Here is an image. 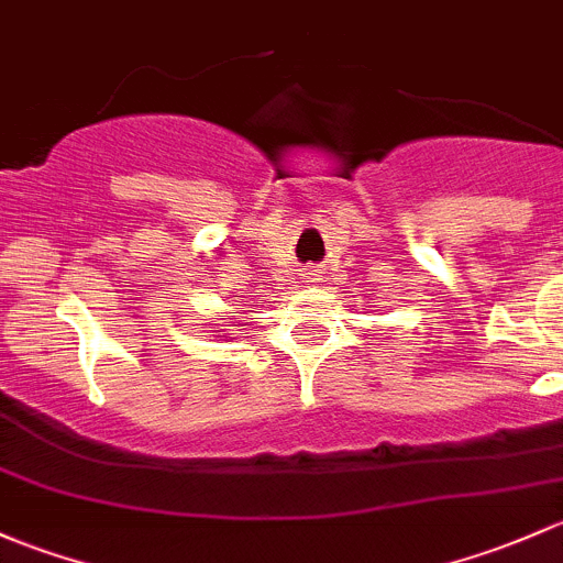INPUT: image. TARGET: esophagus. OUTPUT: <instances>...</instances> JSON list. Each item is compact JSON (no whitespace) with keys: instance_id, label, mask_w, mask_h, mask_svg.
Returning <instances> with one entry per match:
<instances>
[{"instance_id":"esophagus-1","label":"esophagus","mask_w":563,"mask_h":563,"mask_svg":"<svg viewBox=\"0 0 563 563\" xmlns=\"http://www.w3.org/2000/svg\"><path fill=\"white\" fill-rule=\"evenodd\" d=\"M312 277H316V275H312V272H310V280H312Z\"/></svg>"}]
</instances>
